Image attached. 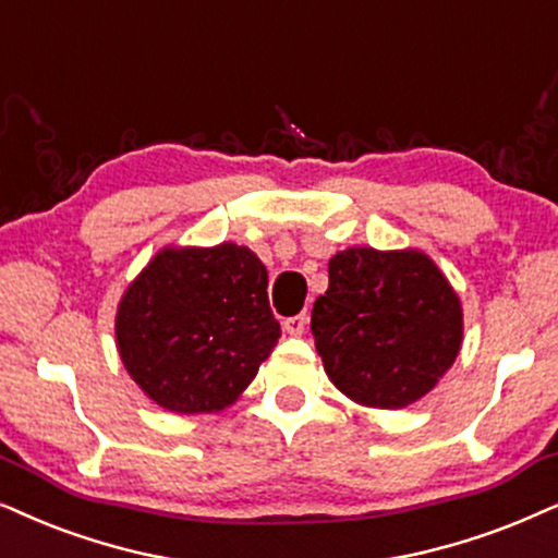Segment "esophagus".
Here are the masks:
<instances>
[{
	"label": "esophagus",
	"mask_w": 558,
	"mask_h": 558,
	"mask_svg": "<svg viewBox=\"0 0 558 558\" xmlns=\"http://www.w3.org/2000/svg\"><path fill=\"white\" fill-rule=\"evenodd\" d=\"M307 313H300V315H294V317H287L284 320V330L289 332V336H302V332L307 330Z\"/></svg>",
	"instance_id": "esophagus-1"
}]
</instances>
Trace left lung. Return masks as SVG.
I'll list each match as a JSON object with an SVG mask.
<instances>
[{"label": "left lung", "mask_w": 558, "mask_h": 558, "mask_svg": "<svg viewBox=\"0 0 558 558\" xmlns=\"http://www.w3.org/2000/svg\"><path fill=\"white\" fill-rule=\"evenodd\" d=\"M310 328L330 381L368 408L428 395L461 345V305L417 251L349 248L330 258Z\"/></svg>", "instance_id": "1"}]
</instances>
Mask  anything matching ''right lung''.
<instances>
[{
    "label": "right lung",
    "mask_w": 558,
    "mask_h": 558,
    "mask_svg": "<svg viewBox=\"0 0 558 558\" xmlns=\"http://www.w3.org/2000/svg\"><path fill=\"white\" fill-rule=\"evenodd\" d=\"M266 287V266L243 245L158 253L128 287L114 323L137 387L171 412L233 402L281 336Z\"/></svg>",
    "instance_id": "1"
}]
</instances>
